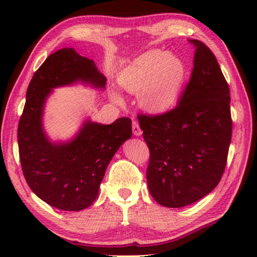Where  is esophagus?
<instances>
[{"label":"esophagus","mask_w":257,"mask_h":257,"mask_svg":"<svg viewBox=\"0 0 257 257\" xmlns=\"http://www.w3.org/2000/svg\"><path fill=\"white\" fill-rule=\"evenodd\" d=\"M132 132L135 136H142V133H143L142 128H140V126H139V122L137 120L132 121Z\"/></svg>","instance_id":"34e87169"}]
</instances>
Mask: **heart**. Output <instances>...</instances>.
<instances>
[{
    "label": "heart",
    "instance_id": "heart-1",
    "mask_svg": "<svg viewBox=\"0 0 257 257\" xmlns=\"http://www.w3.org/2000/svg\"><path fill=\"white\" fill-rule=\"evenodd\" d=\"M186 78L184 62L177 56L152 50L136 58L119 77V84L128 92H143V106L151 112H163L177 101Z\"/></svg>",
    "mask_w": 257,
    "mask_h": 257
}]
</instances>
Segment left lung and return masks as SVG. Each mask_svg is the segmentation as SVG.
I'll list each match as a JSON object with an SVG mask.
<instances>
[{"instance_id": "obj_1", "label": "left lung", "mask_w": 257, "mask_h": 257, "mask_svg": "<svg viewBox=\"0 0 257 257\" xmlns=\"http://www.w3.org/2000/svg\"><path fill=\"white\" fill-rule=\"evenodd\" d=\"M191 42L196 47L194 68L177 106L160 114H138L150 150V193L170 208L194 203L216 187L233 128L229 86L216 57L205 43Z\"/></svg>"}]
</instances>
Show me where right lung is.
Returning <instances> with one entry per match:
<instances>
[{"mask_svg":"<svg viewBox=\"0 0 257 257\" xmlns=\"http://www.w3.org/2000/svg\"><path fill=\"white\" fill-rule=\"evenodd\" d=\"M76 80L99 87L106 82L93 61L73 49L49 56L30 80L17 128L21 166L31 191L48 205L72 212L92 205L112 157L132 135L131 119L122 117L111 125L87 120L72 142H49L42 128L45 98L52 87Z\"/></svg>","mask_w":257,"mask_h":257,"instance_id":"add662e5","label":"right lung"}]
</instances>
